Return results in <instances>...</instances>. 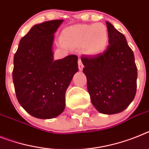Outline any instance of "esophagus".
I'll list each match as a JSON object with an SVG mask.
<instances>
[{
	"instance_id": "obj_1",
	"label": "esophagus",
	"mask_w": 149,
	"mask_h": 149,
	"mask_svg": "<svg viewBox=\"0 0 149 149\" xmlns=\"http://www.w3.org/2000/svg\"><path fill=\"white\" fill-rule=\"evenodd\" d=\"M78 67L79 69V70H82V69L84 67V66H83V64L82 63V61L80 59H79L78 61Z\"/></svg>"
}]
</instances>
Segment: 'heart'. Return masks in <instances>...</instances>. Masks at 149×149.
<instances>
[{"label": "heart", "instance_id": "heart-1", "mask_svg": "<svg viewBox=\"0 0 149 149\" xmlns=\"http://www.w3.org/2000/svg\"><path fill=\"white\" fill-rule=\"evenodd\" d=\"M62 41L68 47L83 45L85 52L95 55L105 49L109 41V33L102 23L77 24L65 29Z\"/></svg>", "mask_w": 149, "mask_h": 149}]
</instances>
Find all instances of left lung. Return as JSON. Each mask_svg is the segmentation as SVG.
<instances>
[{"label":"left lung","instance_id":"left-lung-1","mask_svg":"<svg viewBox=\"0 0 149 149\" xmlns=\"http://www.w3.org/2000/svg\"><path fill=\"white\" fill-rule=\"evenodd\" d=\"M109 45L103 53L82 56L83 72L92 104L100 113L113 114L124 111L136 93L137 67L127 39L109 22Z\"/></svg>","mask_w":149,"mask_h":149}]
</instances>
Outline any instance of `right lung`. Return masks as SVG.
Listing matches in <instances>:
<instances>
[{
	"instance_id": "add662e5",
	"label": "right lung",
	"mask_w": 149,
	"mask_h": 149,
	"mask_svg": "<svg viewBox=\"0 0 149 149\" xmlns=\"http://www.w3.org/2000/svg\"><path fill=\"white\" fill-rule=\"evenodd\" d=\"M63 19L34 26L21 38L13 58V81L19 103L39 119L57 117L65 108V93L78 71V57L54 61V33Z\"/></svg>"
}]
</instances>
